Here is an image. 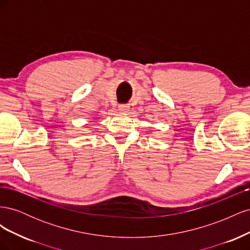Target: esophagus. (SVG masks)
Returning a JSON list of instances; mask_svg holds the SVG:
<instances>
[{
    "instance_id": "34e87169",
    "label": "esophagus",
    "mask_w": 250,
    "mask_h": 250,
    "mask_svg": "<svg viewBox=\"0 0 250 250\" xmlns=\"http://www.w3.org/2000/svg\"><path fill=\"white\" fill-rule=\"evenodd\" d=\"M119 110L122 112H127L128 110H129V106H128L127 104H121V105H119Z\"/></svg>"
}]
</instances>
